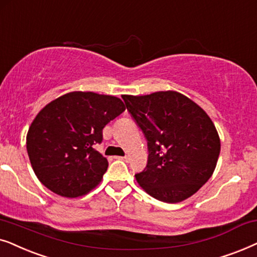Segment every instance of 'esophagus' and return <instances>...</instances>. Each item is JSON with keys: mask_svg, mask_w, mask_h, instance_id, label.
Returning a JSON list of instances; mask_svg holds the SVG:
<instances>
[{"mask_svg": "<svg viewBox=\"0 0 257 257\" xmlns=\"http://www.w3.org/2000/svg\"><path fill=\"white\" fill-rule=\"evenodd\" d=\"M116 159L122 160V161H126V160H128V156H116Z\"/></svg>", "mask_w": 257, "mask_h": 257, "instance_id": "1", "label": "esophagus"}]
</instances>
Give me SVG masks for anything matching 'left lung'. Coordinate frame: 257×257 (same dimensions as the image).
Returning <instances> with one entry per match:
<instances>
[{"label": "left lung", "instance_id": "obj_1", "mask_svg": "<svg viewBox=\"0 0 257 257\" xmlns=\"http://www.w3.org/2000/svg\"><path fill=\"white\" fill-rule=\"evenodd\" d=\"M122 98L148 141V163L135 175L140 187L162 202L187 200L216 168L221 141L213 121L174 90Z\"/></svg>", "mask_w": 257, "mask_h": 257}]
</instances>
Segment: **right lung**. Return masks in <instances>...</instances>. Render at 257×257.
I'll return each instance as SVG.
<instances>
[{
	"mask_svg": "<svg viewBox=\"0 0 257 257\" xmlns=\"http://www.w3.org/2000/svg\"><path fill=\"white\" fill-rule=\"evenodd\" d=\"M125 110L118 97L71 91L40 110L27 134V152L40 182L60 196H83L101 182L108 160L94 149L102 129Z\"/></svg>",
	"mask_w": 257,
	"mask_h": 257,
	"instance_id": "obj_1",
	"label": "right lung"
}]
</instances>
